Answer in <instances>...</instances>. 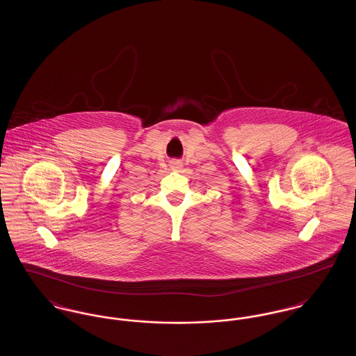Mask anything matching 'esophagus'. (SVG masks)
Masks as SVG:
<instances>
[{"mask_svg":"<svg viewBox=\"0 0 356 356\" xmlns=\"http://www.w3.org/2000/svg\"><path fill=\"white\" fill-rule=\"evenodd\" d=\"M183 167V164L179 161V160H173L170 161V168L173 170H179Z\"/></svg>","mask_w":356,"mask_h":356,"instance_id":"esophagus-1","label":"esophagus"}]
</instances>
